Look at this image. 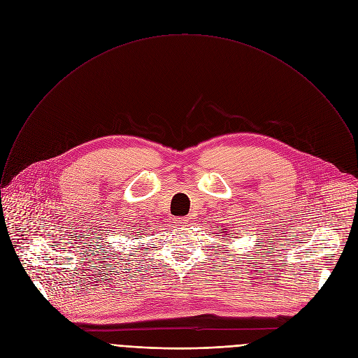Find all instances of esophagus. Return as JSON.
Instances as JSON below:
<instances>
[{"instance_id": "34e87169", "label": "esophagus", "mask_w": 358, "mask_h": 358, "mask_svg": "<svg viewBox=\"0 0 358 358\" xmlns=\"http://www.w3.org/2000/svg\"><path fill=\"white\" fill-rule=\"evenodd\" d=\"M188 222V218L187 217H177V218H174V224L177 225V227H182V225H185Z\"/></svg>"}]
</instances>
